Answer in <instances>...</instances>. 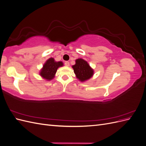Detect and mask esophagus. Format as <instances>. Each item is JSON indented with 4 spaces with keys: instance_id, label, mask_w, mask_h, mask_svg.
Listing matches in <instances>:
<instances>
[{
    "instance_id": "1",
    "label": "esophagus",
    "mask_w": 146,
    "mask_h": 146,
    "mask_svg": "<svg viewBox=\"0 0 146 146\" xmlns=\"http://www.w3.org/2000/svg\"><path fill=\"white\" fill-rule=\"evenodd\" d=\"M64 65L66 66H69V61H65Z\"/></svg>"
}]
</instances>
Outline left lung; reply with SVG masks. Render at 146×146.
Listing matches in <instances>:
<instances>
[{
    "mask_svg": "<svg viewBox=\"0 0 146 146\" xmlns=\"http://www.w3.org/2000/svg\"><path fill=\"white\" fill-rule=\"evenodd\" d=\"M76 77L81 82H85L91 78L94 74V70L87 61L82 58L76 60V64L72 66Z\"/></svg>",
    "mask_w": 146,
    "mask_h": 146,
    "instance_id": "obj_1",
    "label": "left lung"
}]
</instances>
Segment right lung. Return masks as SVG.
Returning <instances> with one entry per match:
<instances>
[{
	"label": "right lung",
	"mask_w": 146,
	"mask_h": 146,
	"mask_svg": "<svg viewBox=\"0 0 146 146\" xmlns=\"http://www.w3.org/2000/svg\"><path fill=\"white\" fill-rule=\"evenodd\" d=\"M63 66V63L62 61H55L54 58H50L43 65L39 74L46 80H51L55 77V75L58 68Z\"/></svg>",
	"instance_id": "add662e5"
}]
</instances>
